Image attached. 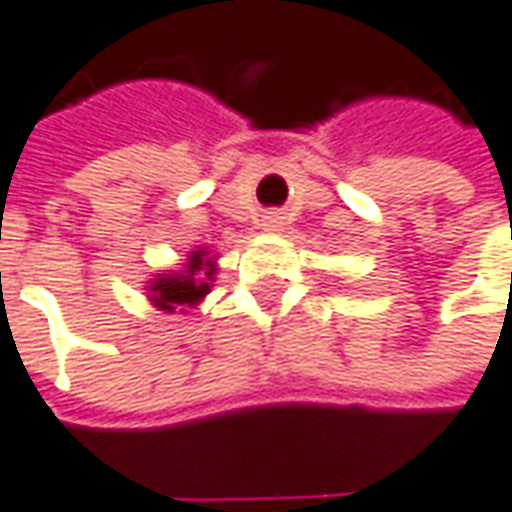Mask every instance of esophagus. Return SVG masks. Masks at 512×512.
I'll use <instances>...</instances> for the list:
<instances>
[{"label": "esophagus", "instance_id": "34e87169", "mask_svg": "<svg viewBox=\"0 0 512 512\" xmlns=\"http://www.w3.org/2000/svg\"><path fill=\"white\" fill-rule=\"evenodd\" d=\"M263 229H266V232H280V229H283V217L275 212H269L263 217Z\"/></svg>", "mask_w": 512, "mask_h": 512}]
</instances>
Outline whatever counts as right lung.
I'll use <instances>...</instances> for the list:
<instances>
[{
	"instance_id": "1",
	"label": "right lung",
	"mask_w": 512,
	"mask_h": 512,
	"mask_svg": "<svg viewBox=\"0 0 512 512\" xmlns=\"http://www.w3.org/2000/svg\"><path fill=\"white\" fill-rule=\"evenodd\" d=\"M214 280V257H209L206 249L191 252L189 263L183 266V272H168V275H157L145 289H148V300L157 309L174 312L180 306V312L186 306H197L200 300L209 295Z\"/></svg>"
}]
</instances>
